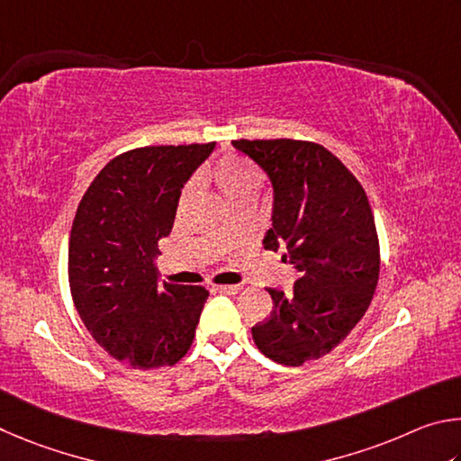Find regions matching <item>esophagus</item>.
I'll use <instances>...</instances> for the list:
<instances>
[{"label":"esophagus","instance_id":"obj_1","mask_svg":"<svg viewBox=\"0 0 461 461\" xmlns=\"http://www.w3.org/2000/svg\"><path fill=\"white\" fill-rule=\"evenodd\" d=\"M214 289H216V292H221V294L235 295V294H239V292H240V285H216Z\"/></svg>","mask_w":461,"mask_h":461}]
</instances>
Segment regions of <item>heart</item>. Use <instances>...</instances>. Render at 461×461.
Segmentation results:
<instances>
[{
	"label": "heart",
	"mask_w": 461,
	"mask_h": 461,
	"mask_svg": "<svg viewBox=\"0 0 461 461\" xmlns=\"http://www.w3.org/2000/svg\"><path fill=\"white\" fill-rule=\"evenodd\" d=\"M202 177L214 185L229 206L245 196H257V192L263 185L261 169L253 161L235 156V153H226V156L214 159L212 164L204 167ZM192 196L194 185H184L180 200H177V208L182 210L192 200Z\"/></svg>",
	"instance_id": "b5f03b06"
}]
</instances>
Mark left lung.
I'll use <instances>...</instances> for the list:
<instances>
[{"mask_svg":"<svg viewBox=\"0 0 461 461\" xmlns=\"http://www.w3.org/2000/svg\"><path fill=\"white\" fill-rule=\"evenodd\" d=\"M273 185V226L263 239L300 273L294 294L267 289L273 310L251 328L265 357L285 366L336 348L373 302L381 271L375 216L354 174L324 145L237 140Z\"/></svg>","mask_w":461,"mask_h":461,"instance_id":"obj_1","label":"left lung"}]
</instances>
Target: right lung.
<instances>
[{
	"label": "right lung",
	"instance_id": "add662e5",
	"mask_svg": "<svg viewBox=\"0 0 461 461\" xmlns=\"http://www.w3.org/2000/svg\"><path fill=\"white\" fill-rule=\"evenodd\" d=\"M214 143L149 145L113 158L88 185L68 240V284L88 332L133 368L172 366L194 340L208 292L158 284V240Z\"/></svg>",
	"mask_w": 461,
	"mask_h": 461
}]
</instances>
